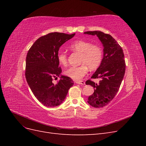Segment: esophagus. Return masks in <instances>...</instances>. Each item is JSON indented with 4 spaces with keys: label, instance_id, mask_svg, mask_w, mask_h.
Segmentation results:
<instances>
[{
    "label": "esophagus",
    "instance_id": "esophagus-1",
    "mask_svg": "<svg viewBox=\"0 0 146 146\" xmlns=\"http://www.w3.org/2000/svg\"><path fill=\"white\" fill-rule=\"evenodd\" d=\"M76 83L79 85H85V82L84 81H77Z\"/></svg>",
    "mask_w": 146,
    "mask_h": 146
}]
</instances>
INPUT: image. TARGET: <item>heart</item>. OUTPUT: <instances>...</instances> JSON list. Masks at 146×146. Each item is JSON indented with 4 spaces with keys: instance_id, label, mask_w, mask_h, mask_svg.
Listing matches in <instances>:
<instances>
[{
    "instance_id": "1",
    "label": "heart",
    "mask_w": 146,
    "mask_h": 146,
    "mask_svg": "<svg viewBox=\"0 0 146 146\" xmlns=\"http://www.w3.org/2000/svg\"><path fill=\"white\" fill-rule=\"evenodd\" d=\"M73 52L80 54L79 66H71L66 70L65 74L74 80H80L87 74L88 68L95 70L99 67L103 60V50L100 46L84 41L77 40L69 46ZM57 59L60 64L66 66L68 64V55L64 52H59Z\"/></svg>"
}]
</instances>
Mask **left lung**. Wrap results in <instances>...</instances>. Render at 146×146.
<instances>
[{
  "label": "left lung",
  "instance_id": "1",
  "mask_svg": "<svg viewBox=\"0 0 146 146\" xmlns=\"http://www.w3.org/2000/svg\"><path fill=\"white\" fill-rule=\"evenodd\" d=\"M85 34L96 35L104 46L102 63L91 78H100L98 84L91 80L86 85L93 86L94 92L90 96L88 102L92 107L101 108L108 104L115 97L120 88L125 72L124 54L121 46L111 35L100 31H89Z\"/></svg>",
  "mask_w": 146,
  "mask_h": 146
}]
</instances>
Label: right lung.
Returning <instances> with one entry per match:
<instances>
[{
	"label": "right lung",
	"instance_id": "obj_1",
	"mask_svg": "<svg viewBox=\"0 0 146 146\" xmlns=\"http://www.w3.org/2000/svg\"><path fill=\"white\" fill-rule=\"evenodd\" d=\"M75 35L48 33L39 38L28 51L25 64L26 80L34 96L46 107H54L60 105L74 85L71 78L64 76H61L56 84L52 81L62 72L57 59L59 48Z\"/></svg>",
	"mask_w": 146,
	"mask_h": 146
}]
</instances>
